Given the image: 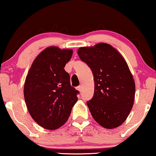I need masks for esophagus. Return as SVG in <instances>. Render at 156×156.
<instances>
[{"label":"esophagus","instance_id":"34e87169","mask_svg":"<svg viewBox=\"0 0 156 156\" xmlns=\"http://www.w3.org/2000/svg\"><path fill=\"white\" fill-rule=\"evenodd\" d=\"M77 89H78V91H80V92H81L82 90H83V86H82V85H79V86L77 87Z\"/></svg>","mask_w":156,"mask_h":156}]
</instances>
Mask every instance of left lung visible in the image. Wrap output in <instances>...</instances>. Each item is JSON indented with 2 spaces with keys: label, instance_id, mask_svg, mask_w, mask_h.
Here are the masks:
<instances>
[{
  "label": "left lung",
  "instance_id": "8db88e82",
  "mask_svg": "<svg viewBox=\"0 0 156 156\" xmlns=\"http://www.w3.org/2000/svg\"><path fill=\"white\" fill-rule=\"evenodd\" d=\"M77 53L94 75V96L87 102L92 117L104 128H116L126 120L135 100V81L126 62L106 43L80 48Z\"/></svg>",
  "mask_w": 156,
  "mask_h": 156
}]
</instances>
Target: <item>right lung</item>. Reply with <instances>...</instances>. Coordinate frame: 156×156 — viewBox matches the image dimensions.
<instances>
[{
	"label": "right lung",
	"instance_id": "obj_1",
	"mask_svg": "<svg viewBox=\"0 0 156 156\" xmlns=\"http://www.w3.org/2000/svg\"><path fill=\"white\" fill-rule=\"evenodd\" d=\"M73 51L49 47L38 55L25 80L24 96L29 113L43 128L54 130L68 120L79 91L65 71Z\"/></svg>",
	"mask_w": 156,
	"mask_h": 156
}]
</instances>
